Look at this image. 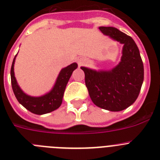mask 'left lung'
<instances>
[{"label":"left lung","mask_w":160,"mask_h":160,"mask_svg":"<svg viewBox=\"0 0 160 160\" xmlns=\"http://www.w3.org/2000/svg\"><path fill=\"white\" fill-rule=\"evenodd\" d=\"M104 35L123 44L121 62L111 70L81 67L90 97L97 107L110 111L128 108L137 99L144 70L139 50L132 38L114 27H99Z\"/></svg>","instance_id":"obj_1"}]
</instances>
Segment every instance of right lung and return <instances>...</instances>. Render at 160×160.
<instances>
[{
  "instance_id": "obj_1",
  "label": "right lung",
  "mask_w": 160,
  "mask_h": 160,
  "mask_svg": "<svg viewBox=\"0 0 160 160\" xmlns=\"http://www.w3.org/2000/svg\"><path fill=\"white\" fill-rule=\"evenodd\" d=\"M16 56L12 61L10 75L12 90L19 103L28 111L36 114H47L57 110L62 102L65 89L72 73L78 67L77 63H72L61 70L53 89L49 93L40 97H32L24 93L17 82L14 76V62Z\"/></svg>"
}]
</instances>
